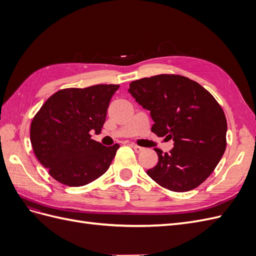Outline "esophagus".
I'll list each match as a JSON object with an SVG mask.
<instances>
[{
    "mask_svg": "<svg viewBox=\"0 0 256 256\" xmlns=\"http://www.w3.org/2000/svg\"><path fill=\"white\" fill-rule=\"evenodd\" d=\"M130 146L132 147V148L134 150V152H141L144 150L143 147L138 146V145H136V144H134V143H131V144H130Z\"/></svg>",
    "mask_w": 256,
    "mask_h": 256,
    "instance_id": "esophagus-1",
    "label": "esophagus"
}]
</instances>
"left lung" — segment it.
Here are the masks:
<instances>
[{
    "label": "left lung",
    "mask_w": 256,
    "mask_h": 256,
    "mask_svg": "<svg viewBox=\"0 0 256 256\" xmlns=\"http://www.w3.org/2000/svg\"><path fill=\"white\" fill-rule=\"evenodd\" d=\"M128 90L150 111L152 132L174 141L168 152L154 148L158 164L147 175L174 192L198 187L214 172L226 148L228 124L221 106L202 85L180 74L136 80Z\"/></svg>",
    "instance_id": "left-lung-1"
}]
</instances>
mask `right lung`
I'll return each instance as SVG.
<instances>
[{
  "label": "right lung",
  "instance_id": "add662e5",
  "mask_svg": "<svg viewBox=\"0 0 256 256\" xmlns=\"http://www.w3.org/2000/svg\"><path fill=\"white\" fill-rule=\"evenodd\" d=\"M118 84L60 90L42 106L30 122L36 158L56 182L81 187L110 168L120 144L104 146L90 138L102 131L111 97Z\"/></svg>",
  "mask_w": 256,
  "mask_h": 256
}]
</instances>
